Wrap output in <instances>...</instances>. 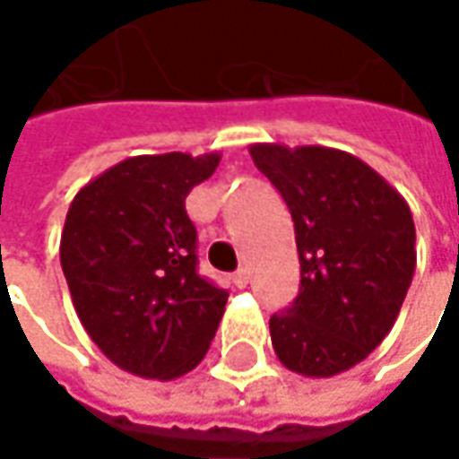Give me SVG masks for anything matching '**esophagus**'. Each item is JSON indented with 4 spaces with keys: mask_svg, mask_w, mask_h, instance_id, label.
Listing matches in <instances>:
<instances>
[{
    "mask_svg": "<svg viewBox=\"0 0 459 459\" xmlns=\"http://www.w3.org/2000/svg\"><path fill=\"white\" fill-rule=\"evenodd\" d=\"M248 281H251V274H248V269H238V272L233 274V284H236V287H241V290H244Z\"/></svg>",
    "mask_w": 459,
    "mask_h": 459,
    "instance_id": "1",
    "label": "esophagus"
}]
</instances>
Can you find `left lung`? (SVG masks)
Returning <instances> with one entry per match:
<instances>
[{
	"mask_svg": "<svg viewBox=\"0 0 459 459\" xmlns=\"http://www.w3.org/2000/svg\"><path fill=\"white\" fill-rule=\"evenodd\" d=\"M294 221L299 294L269 320L284 368L330 378L358 366L396 323L417 266L406 200L373 167L330 147L251 144Z\"/></svg>",
	"mask_w": 459,
	"mask_h": 459,
	"instance_id": "1",
	"label": "left lung"
}]
</instances>
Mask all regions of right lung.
Returning a JSON list of instances; mask_svg holds the SVG:
<instances>
[{"instance_id": "right-lung-1", "label": "right lung", "mask_w": 459, "mask_h": 459, "mask_svg": "<svg viewBox=\"0 0 459 459\" xmlns=\"http://www.w3.org/2000/svg\"><path fill=\"white\" fill-rule=\"evenodd\" d=\"M221 154H139L73 198L60 266L73 307L101 353L124 371L172 381L205 358L229 292L198 274L187 193Z\"/></svg>"}]
</instances>
